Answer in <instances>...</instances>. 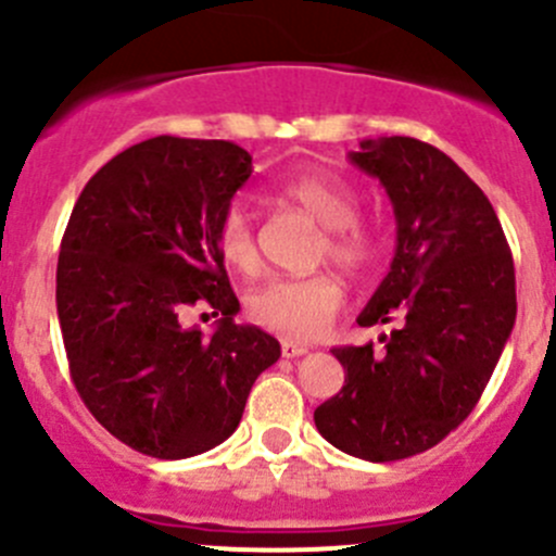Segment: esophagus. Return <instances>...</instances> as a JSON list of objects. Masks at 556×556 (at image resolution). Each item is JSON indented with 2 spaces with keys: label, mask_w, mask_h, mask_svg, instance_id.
<instances>
[{
  "label": "esophagus",
  "mask_w": 556,
  "mask_h": 556,
  "mask_svg": "<svg viewBox=\"0 0 556 556\" xmlns=\"http://www.w3.org/2000/svg\"><path fill=\"white\" fill-rule=\"evenodd\" d=\"M309 353V348L306 344H299V342H290V339H285L282 342V355L285 358H299V355Z\"/></svg>",
  "instance_id": "34e87169"
}]
</instances>
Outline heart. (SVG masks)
<instances>
[{
  "label": "heart",
  "instance_id": "1",
  "mask_svg": "<svg viewBox=\"0 0 556 556\" xmlns=\"http://www.w3.org/2000/svg\"><path fill=\"white\" fill-rule=\"evenodd\" d=\"M285 201L295 203L328 228L326 255L350 274H364L375 266L380 241L375 230L358 223V195L342 176L331 170H306L279 187ZM217 250L236 271H255L257 244L252 212L233 201L217 223ZM344 304V290L331 274L306 277H274L250 295V317L257 326L288 339H315L331 326Z\"/></svg>",
  "mask_w": 556,
  "mask_h": 556
}]
</instances>
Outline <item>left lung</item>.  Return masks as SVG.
I'll return each instance as SVG.
<instances>
[{"label": "left lung", "instance_id": "left-lung-1", "mask_svg": "<svg viewBox=\"0 0 556 556\" xmlns=\"http://www.w3.org/2000/svg\"><path fill=\"white\" fill-rule=\"evenodd\" d=\"M350 163L375 176L396 217V252L358 326L396 323L375 348H333L344 386L315 409L333 448L366 462L424 454L481 399L516 323V274L481 187L440 149L391 135Z\"/></svg>", "mask_w": 556, "mask_h": 556}]
</instances>
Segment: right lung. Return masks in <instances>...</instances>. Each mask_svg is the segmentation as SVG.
Instances as JSON below:
<instances>
[{
  "label": "right lung",
  "instance_id": "1",
  "mask_svg": "<svg viewBox=\"0 0 556 556\" xmlns=\"http://www.w3.org/2000/svg\"><path fill=\"white\" fill-rule=\"evenodd\" d=\"M252 176L230 141L160 135L102 165L75 201L56 266L70 375L97 421L154 459H187L236 432L279 342L233 320L217 223ZM208 303L212 338L185 329Z\"/></svg>",
  "mask_w": 556,
  "mask_h": 556
}]
</instances>
